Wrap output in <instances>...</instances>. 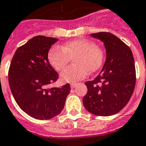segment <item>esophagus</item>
I'll list each match as a JSON object with an SVG mask.
<instances>
[{
  "label": "esophagus",
  "instance_id": "34e87169",
  "mask_svg": "<svg viewBox=\"0 0 146 146\" xmlns=\"http://www.w3.org/2000/svg\"><path fill=\"white\" fill-rule=\"evenodd\" d=\"M76 85H77V84H75V83H72V84L70 85V86H71L72 88H74L76 87Z\"/></svg>",
  "mask_w": 146,
  "mask_h": 146
}]
</instances>
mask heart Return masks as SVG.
<instances>
[{"mask_svg":"<svg viewBox=\"0 0 146 146\" xmlns=\"http://www.w3.org/2000/svg\"><path fill=\"white\" fill-rule=\"evenodd\" d=\"M73 59L74 65L64 69L61 79L66 82H75L83 79L90 72L97 71L102 65V49L87 39H76L69 41L61 48L55 46L48 51V58L51 66L61 71Z\"/></svg>","mask_w":146,"mask_h":146,"instance_id":"heart-1","label":"heart"}]
</instances>
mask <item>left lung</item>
<instances>
[{
    "mask_svg": "<svg viewBox=\"0 0 146 146\" xmlns=\"http://www.w3.org/2000/svg\"><path fill=\"white\" fill-rule=\"evenodd\" d=\"M91 36L104 43L106 60L98 76L85 82L88 92L83 105L95 115H112L126 106L134 92V58L129 46L112 34L98 32Z\"/></svg>",
    "mask_w": 146,
    "mask_h": 146,
    "instance_id": "1",
    "label": "left lung"
}]
</instances>
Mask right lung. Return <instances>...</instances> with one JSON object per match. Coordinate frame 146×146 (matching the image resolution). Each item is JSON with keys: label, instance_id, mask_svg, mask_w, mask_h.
Segmentation results:
<instances>
[{"label": "right lung", "instance_id": "1", "mask_svg": "<svg viewBox=\"0 0 146 146\" xmlns=\"http://www.w3.org/2000/svg\"><path fill=\"white\" fill-rule=\"evenodd\" d=\"M58 40L42 35L34 37L17 48L9 68L10 88L16 102L25 113L40 120L60 114L71 90L69 84L47 88L58 78L48 59L51 45Z\"/></svg>", "mask_w": 146, "mask_h": 146}]
</instances>
